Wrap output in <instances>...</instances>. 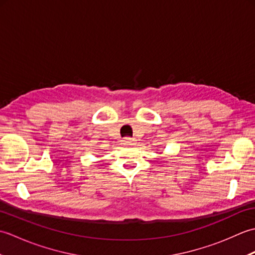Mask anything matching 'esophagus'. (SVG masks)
Segmentation results:
<instances>
[{
    "label": "esophagus",
    "instance_id": "1",
    "mask_svg": "<svg viewBox=\"0 0 255 255\" xmlns=\"http://www.w3.org/2000/svg\"><path fill=\"white\" fill-rule=\"evenodd\" d=\"M132 141L133 140L130 137H126L123 140V143H124V145H128V144H130Z\"/></svg>",
    "mask_w": 255,
    "mask_h": 255
}]
</instances>
